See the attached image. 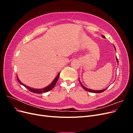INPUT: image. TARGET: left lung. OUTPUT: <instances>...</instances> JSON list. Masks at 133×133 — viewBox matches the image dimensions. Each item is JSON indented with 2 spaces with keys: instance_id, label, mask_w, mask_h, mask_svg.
<instances>
[{
  "instance_id": "1",
  "label": "left lung",
  "mask_w": 133,
  "mask_h": 133,
  "mask_svg": "<svg viewBox=\"0 0 133 133\" xmlns=\"http://www.w3.org/2000/svg\"><path fill=\"white\" fill-rule=\"evenodd\" d=\"M102 37H103V38H105V37H104V36L103 35H102ZM114 48H115V50H116V48H115V46H114ZM116 62H117V63H118V59H117V57H116ZM79 83H80V85H82V87H83V89H84V90H87V91H89V92H95V93H100V92H102L104 91H105V90L107 89V88H105V89H103V90H94L90 89H88V88H86V87H84V86L83 85V84H82V83H81V82L80 81L79 79Z\"/></svg>"
}]
</instances>
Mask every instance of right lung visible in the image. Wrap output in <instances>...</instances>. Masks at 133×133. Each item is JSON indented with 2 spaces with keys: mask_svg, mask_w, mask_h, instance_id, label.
<instances>
[{
  "mask_svg": "<svg viewBox=\"0 0 133 133\" xmlns=\"http://www.w3.org/2000/svg\"><path fill=\"white\" fill-rule=\"evenodd\" d=\"M59 75H60V73H58L57 76H56L55 79H54L53 81L51 82V83L50 84V85H49L45 87V88H42V89H34V88H32L29 87L25 85V84H23L21 81H20V80L18 78V76H17V79L18 80L19 83L21 84V85H23L24 87H25L26 88H27V89L29 90V91H30L31 92H34V93H37V94H41V93H43V92H47V91H50V90L53 89V88L55 87L56 83H57V82L58 81V80L59 77Z\"/></svg>",
  "mask_w": 133,
  "mask_h": 133,
  "instance_id": "add662e5",
  "label": "right lung"
}]
</instances>
